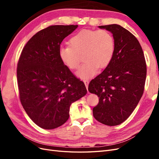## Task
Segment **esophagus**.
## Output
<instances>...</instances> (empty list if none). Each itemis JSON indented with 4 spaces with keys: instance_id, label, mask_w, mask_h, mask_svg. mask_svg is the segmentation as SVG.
<instances>
[{
    "instance_id": "obj_1",
    "label": "esophagus",
    "mask_w": 159,
    "mask_h": 159,
    "mask_svg": "<svg viewBox=\"0 0 159 159\" xmlns=\"http://www.w3.org/2000/svg\"><path fill=\"white\" fill-rule=\"evenodd\" d=\"M84 84H85V87H86V88H87L88 92H89V91H88V85H89V81H88V80H84Z\"/></svg>"
}]
</instances>
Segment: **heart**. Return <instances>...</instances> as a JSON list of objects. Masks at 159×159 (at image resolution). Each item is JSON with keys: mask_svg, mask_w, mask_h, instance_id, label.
Here are the masks:
<instances>
[{"mask_svg": "<svg viewBox=\"0 0 159 159\" xmlns=\"http://www.w3.org/2000/svg\"><path fill=\"white\" fill-rule=\"evenodd\" d=\"M115 52V40L111 33L104 30H82L72 36L69 46L59 50L60 59L71 70L79 68L81 58L85 61L77 72V76L89 79L97 73L98 69L107 67Z\"/></svg>", "mask_w": 159, "mask_h": 159, "instance_id": "1", "label": "heart"}]
</instances>
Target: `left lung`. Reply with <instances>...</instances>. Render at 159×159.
<instances>
[{
    "label": "left lung",
    "instance_id": "left-lung-1",
    "mask_svg": "<svg viewBox=\"0 0 159 159\" xmlns=\"http://www.w3.org/2000/svg\"><path fill=\"white\" fill-rule=\"evenodd\" d=\"M113 34L115 52L109 64L90 81L88 90L99 98L93 109L94 118L115 126L131 115L144 92L147 65L138 40L118 25L99 26Z\"/></svg>",
    "mask_w": 159,
    "mask_h": 159
}]
</instances>
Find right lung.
I'll return each instance as SVG.
<instances>
[{"label":"right lung","mask_w":159,"mask_h":159,"mask_svg":"<svg viewBox=\"0 0 159 159\" xmlns=\"http://www.w3.org/2000/svg\"><path fill=\"white\" fill-rule=\"evenodd\" d=\"M78 25H53L38 32L26 43L17 64L19 97L33 122L53 129L69 119L72 103L87 93L84 83L60 59L64 38Z\"/></svg>","instance_id":"obj_1"}]
</instances>
